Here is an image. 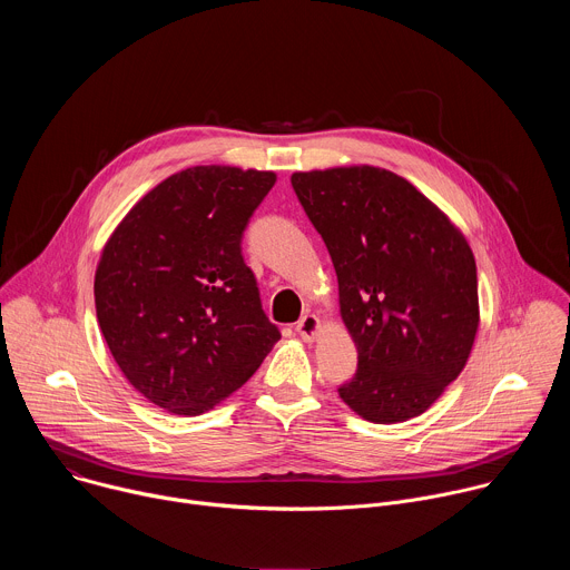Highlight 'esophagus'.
Segmentation results:
<instances>
[{
	"label": "esophagus",
	"instance_id": "1",
	"mask_svg": "<svg viewBox=\"0 0 570 570\" xmlns=\"http://www.w3.org/2000/svg\"><path fill=\"white\" fill-rule=\"evenodd\" d=\"M317 330H320V320L315 315H304L297 324H295V332L299 334V338L304 343H311L315 336H317Z\"/></svg>",
	"mask_w": 570,
	"mask_h": 570
}]
</instances>
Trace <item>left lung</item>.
Instances as JSON below:
<instances>
[{"instance_id":"left-lung-1","label":"left lung","mask_w":570,"mask_h":570,"mask_svg":"<svg viewBox=\"0 0 570 570\" xmlns=\"http://www.w3.org/2000/svg\"><path fill=\"white\" fill-rule=\"evenodd\" d=\"M327 246L358 370L338 387L374 424L422 415L464 370L478 332L475 259L409 180L379 167L293 174Z\"/></svg>"}]
</instances>
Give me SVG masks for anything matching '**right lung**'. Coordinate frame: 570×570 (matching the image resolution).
Segmentation results:
<instances>
[{"instance_id":"1","label":"right lung","mask_w":570,"mask_h":570,"mask_svg":"<svg viewBox=\"0 0 570 570\" xmlns=\"http://www.w3.org/2000/svg\"><path fill=\"white\" fill-rule=\"evenodd\" d=\"M275 180L255 169H185L108 238L95 275L99 327L128 383L159 409H214L282 338L240 255L243 229Z\"/></svg>"}]
</instances>
